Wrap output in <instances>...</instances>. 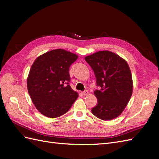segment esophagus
<instances>
[{"label":"esophagus","mask_w":159,"mask_h":159,"mask_svg":"<svg viewBox=\"0 0 159 159\" xmlns=\"http://www.w3.org/2000/svg\"><path fill=\"white\" fill-rule=\"evenodd\" d=\"M88 93H89V91L88 90H85V91H83L82 93H81V94H82L83 95H88Z\"/></svg>","instance_id":"34e87169"}]
</instances>
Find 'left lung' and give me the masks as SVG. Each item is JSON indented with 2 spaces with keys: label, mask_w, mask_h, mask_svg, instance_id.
<instances>
[{
  "label": "left lung",
  "mask_w": 159,
  "mask_h": 159,
  "mask_svg": "<svg viewBox=\"0 0 159 159\" xmlns=\"http://www.w3.org/2000/svg\"><path fill=\"white\" fill-rule=\"evenodd\" d=\"M94 71L98 104L91 109L95 117L104 121L116 118L126 107L132 95L131 72L127 61L107 50L85 57Z\"/></svg>",
  "instance_id": "1"
}]
</instances>
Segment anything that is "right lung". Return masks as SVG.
<instances>
[{
	"label": "right lung",
	"instance_id": "1",
	"mask_svg": "<svg viewBox=\"0 0 159 159\" xmlns=\"http://www.w3.org/2000/svg\"><path fill=\"white\" fill-rule=\"evenodd\" d=\"M76 54L62 49L49 51L34 62L27 79L28 91L42 115L58 117L71 108L78 97L70 85V66Z\"/></svg>",
	"mask_w": 159,
	"mask_h": 159
}]
</instances>
